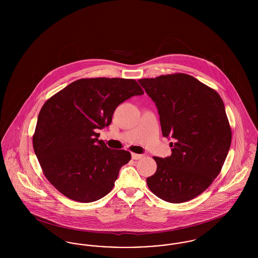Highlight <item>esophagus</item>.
Here are the masks:
<instances>
[{
  "mask_svg": "<svg viewBox=\"0 0 258 258\" xmlns=\"http://www.w3.org/2000/svg\"><path fill=\"white\" fill-rule=\"evenodd\" d=\"M142 157H143V155H140V154H135V153L132 154L133 160H140Z\"/></svg>",
  "mask_w": 258,
  "mask_h": 258,
  "instance_id": "1",
  "label": "esophagus"
}]
</instances>
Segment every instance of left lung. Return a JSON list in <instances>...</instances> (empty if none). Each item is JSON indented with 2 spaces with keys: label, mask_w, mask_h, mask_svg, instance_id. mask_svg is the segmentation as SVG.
I'll return each mask as SVG.
<instances>
[{
  "label": "left lung",
  "mask_w": 258,
  "mask_h": 258,
  "mask_svg": "<svg viewBox=\"0 0 258 258\" xmlns=\"http://www.w3.org/2000/svg\"><path fill=\"white\" fill-rule=\"evenodd\" d=\"M156 103L172 154L154 157L157 171L147 178L150 190L170 203L201 195L220 174L231 145V128L220 95L191 75L139 79Z\"/></svg>",
  "instance_id": "8db88e82"
}]
</instances>
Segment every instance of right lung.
I'll return each instance as SVG.
<instances>
[{
    "mask_svg": "<svg viewBox=\"0 0 258 258\" xmlns=\"http://www.w3.org/2000/svg\"><path fill=\"white\" fill-rule=\"evenodd\" d=\"M144 92L135 79L83 78L46 100L33 146L43 174L64 197L94 202L109 194L131 153L98 140L123 101Z\"/></svg>",
    "mask_w": 258,
    "mask_h": 258,
    "instance_id": "1",
    "label": "right lung"
}]
</instances>
